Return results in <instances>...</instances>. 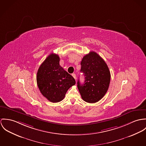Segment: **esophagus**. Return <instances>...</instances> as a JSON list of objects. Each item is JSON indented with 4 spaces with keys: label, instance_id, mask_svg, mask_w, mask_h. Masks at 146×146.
Segmentation results:
<instances>
[{
    "label": "esophagus",
    "instance_id": "34e87169",
    "mask_svg": "<svg viewBox=\"0 0 146 146\" xmlns=\"http://www.w3.org/2000/svg\"><path fill=\"white\" fill-rule=\"evenodd\" d=\"M72 75V76L73 77V78H74L76 80V74H74V73H73Z\"/></svg>",
    "mask_w": 146,
    "mask_h": 146
}]
</instances>
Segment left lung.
<instances>
[{"label":"left lung","instance_id":"1","mask_svg":"<svg viewBox=\"0 0 146 146\" xmlns=\"http://www.w3.org/2000/svg\"><path fill=\"white\" fill-rule=\"evenodd\" d=\"M81 71L85 76L81 84L77 82V87L82 98L88 103L100 101L107 92L110 82V72L104 59L96 52L90 51L83 58Z\"/></svg>","mask_w":146,"mask_h":146}]
</instances>
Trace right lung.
Returning a JSON list of instances; mask_svg holds the SVG:
<instances>
[{"label": "right lung", "mask_w": 146, "mask_h": 146, "mask_svg": "<svg viewBox=\"0 0 146 146\" xmlns=\"http://www.w3.org/2000/svg\"><path fill=\"white\" fill-rule=\"evenodd\" d=\"M59 56L51 54L40 66L36 77L42 95L51 102L64 99L68 89L76 84L74 78L59 64Z\"/></svg>", "instance_id": "add662e5"}]
</instances>
